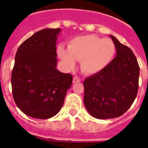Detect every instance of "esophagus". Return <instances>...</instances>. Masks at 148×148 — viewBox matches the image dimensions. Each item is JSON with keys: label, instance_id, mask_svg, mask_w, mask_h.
<instances>
[{"label": "esophagus", "instance_id": "obj_1", "mask_svg": "<svg viewBox=\"0 0 148 148\" xmlns=\"http://www.w3.org/2000/svg\"><path fill=\"white\" fill-rule=\"evenodd\" d=\"M81 81V80H80V78H79L78 77H74V78H73V83L75 84V83H78V82H80Z\"/></svg>", "mask_w": 148, "mask_h": 148}]
</instances>
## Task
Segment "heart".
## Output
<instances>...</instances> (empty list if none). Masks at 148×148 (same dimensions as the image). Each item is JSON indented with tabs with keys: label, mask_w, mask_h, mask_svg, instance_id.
I'll return each instance as SVG.
<instances>
[{
	"label": "heart",
	"mask_w": 148,
	"mask_h": 148,
	"mask_svg": "<svg viewBox=\"0 0 148 148\" xmlns=\"http://www.w3.org/2000/svg\"><path fill=\"white\" fill-rule=\"evenodd\" d=\"M114 53L115 45L112 40L94 34L77 37L70 41L67 50L61 46L58 49L59 58L68 69L75 67V60L81 61V71L88 75L103 71Z\"/></svg>",
	"instance_id": "heart-1"
}]
</instances>
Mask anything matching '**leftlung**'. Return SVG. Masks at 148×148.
I'll return each mask as SVG.
<instances>
[{"mask_svg": "<svg viewBox=\"0 0 148 148\" xmlns=\"http://www.w3.org/2000/svg\"><path fill=\"white\" fill-rule=\"evenodd\" d=\"M116 57L107 67L84 81V103L91 116L110 119L121 116L137 97L140 67L133 51L110 35Z\"/></svg>", "mask_w": 148, "mask_h": 148, "instance_id": "left-lung-1", "label": "left lung"}]
</instances>
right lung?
Listing matches in <instances>:
<instances>
[{
    "instance_id": "1",
    "label": "right lung",
    "mask_w": 148,
    "mask_h": 148,
    "mask_svg": "<svg viewBox=\"0 0 148 148\" xmlns=\"http://www.w3.org/2000/svg\"><path fill=\"white\" fill-rule=\"evenodd\" d=\"M61 29L45 28L22 43L11 74L14 100L29 117L48 119L62 108L73 77L57 69L56 44Z\"/></svg>"
}]
</instances>
